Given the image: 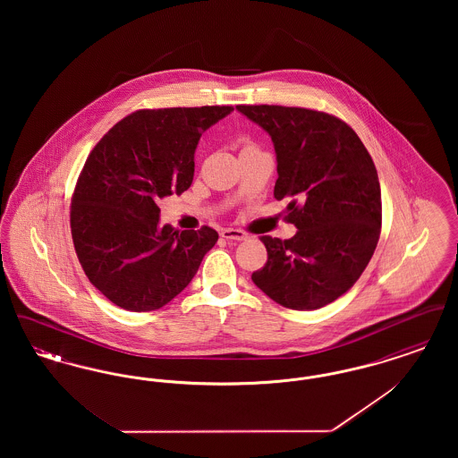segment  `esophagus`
<instances>
[{"label": "esophagus", "instance_id": "1", "mask_svg": "<svg viewBox=\"0 0 458 458\" xmlns=\"http://www.w3.org/2000/svg\"><path fill=\"white\" fill-rule=\"evenodd\" d=\"M221 237L226 240L240 242V240L247 239V233L243 230H240V228H225V230H221Z\"/></svg>", "mask_w": 458, "mask_h": 458}]
</instances>
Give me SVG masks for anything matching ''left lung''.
<instances>
[{
  "label": "left lung",
  "instance_id": "1",
  "mask_svg": "<svg viewBox=\"0 0 458 458\" xmlns=\"http://www.w3.org/2000/svg\"><path fill=\"white\" fill-rule=\"evenodd\" d=\"M271 135L278 161L275 199H286L292 239L262 235L267 261L252 282L276 304L312 310L349 292L381 233L374 161L344 120L318 109L239 105Z\"/></svg>",
  "mask_w": 458,
  "mask_h": 458
}]
</instances>
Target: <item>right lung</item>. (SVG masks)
I'll use <instances>...</instances> for the list:
<instances>
[{
    "label": "right lung",
    "mask_w": 458,
    "mask_h": 458,
    "mask_svg": "<svg viewBox=\"0 0 458 458\" xmlns=\"http://www.w3.org/2000/svg\"><path fill=\"white\" fill-rule=\"evenodd\" d=\"M232 109H137L89 153L72 194L70 228L89 282L113 304L133 312L168 304L216 243L211 226H159L157 204L191 187L200 135Z\"/></svg>",
    "instance_id": "obj_1"
}]
</instances>
